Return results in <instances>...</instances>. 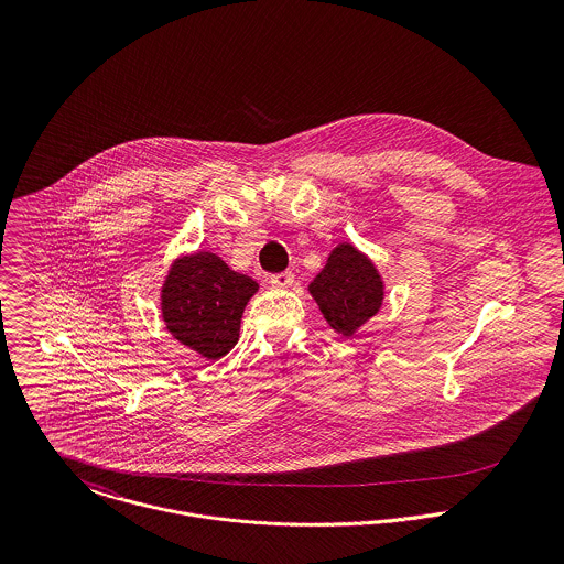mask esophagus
<instances>
[{
  "label": "esophagus",
  "mask_w": 564,
  "mask_h": 564,
  "mask_svg": "<svg viewBox=\"0 0 564 564\" xmlns=\"http://www.w3.org/2000/svg\"><path fill=\"white\" fill-rule=\"evenodd\" d=\"M293 282H295V275L291 271H282V273H275L269 278V284L273 289H289Z\"/></svg>",
  "instance_id": "34e87169"
}]
</instances>
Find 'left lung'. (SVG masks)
<instances>
[{"mask_svg": "<svg viewBox=\"0 0 564 564\" xmlns=\"http://www.w3.org/2000/svg\"><path fill=\"white\" fill-rule=\"evenodd\" d=\"M308 291L327 325L347 338L373 319L384 302L378 267L351 242H338L329 251Z\"/></svg>", "mask_w": 564, "mask_h": 564, "instance_id": "8db88e82", "label": "left lung"}]
</instances>
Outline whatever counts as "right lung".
Returning <instances> with one entry per match:
<instances>
[{
	"label": "right lung",
	"mask_w": 564,
	"mask_h": 564,
	"mask_svg": "<svg viewBox=\"0 0 564 564\" xmlns=\"http://www.w3.org/2000/svg\"><path fill=\"white\" fill-rule=\"evenodd\" d=\"M256 291V280L217 253H184L162 282V322L175 340L206 360H219L239 343L242 311Z\"/></svg>",
	"instance_id": "obj_1"
}]
</instances>
